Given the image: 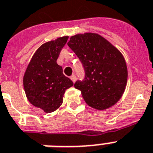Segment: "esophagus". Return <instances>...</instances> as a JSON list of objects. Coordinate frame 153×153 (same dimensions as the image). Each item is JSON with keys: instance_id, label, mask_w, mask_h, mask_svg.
<instances>
[{"instance_id": "34e87169", "label": "esophagus", "mask_w": 153, "mask_h": 153, "mask_svg": "<svg viewBox=\"0 0 153 153\" xmlns=\"http://www.w3.org/2000/svg\"><path fill=\"white\" fill-rule=\"evenodd\" d=\"M70 79H71V81H72L73 82H75V81H76V75H75V74H72V75L70 77Z\"/></svg>"}]
</instances>
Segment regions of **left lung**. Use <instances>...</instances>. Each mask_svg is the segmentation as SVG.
I'll list each match as a JSON object with an SVG mask.
<instances>
[{
	"label": "left lung",
	"instance_id": "1",
	"mask_svg": "<svg viewBox=\"0 0 153 153\" xmlns=\"http://www.w3.org/2000/svg\"><path fill=\"white\" fill-rule=\"evenodd\" d=\"M68 46L82 64L85 78L74 83L84 100L96 110H105L122 96L127 85L128 69L121 53L96 33L78 34Z\"/></svg>",
	"mask_w": 153,
	"mask_h": 153
}]
</instances>
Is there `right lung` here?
<instances>
[{
    "label": "right lung",
    "mask_w": 153,
    "mask_h": 153,
    "mask_svg": "<svg viewBox=\"0 0 153 153\" xmlns=\"http://www.w3.org/2000/svg\"><path fill=\"white\" fill-rule=\"evenodd\" d=\"M68 39V36L60 37L39 47L24 74L23 85L28 100L46 113L57 110L63 102L65 90L73 85L57 63Z\"/></svg>",
    "instance_id": "obj_1"
}]
</instances>
